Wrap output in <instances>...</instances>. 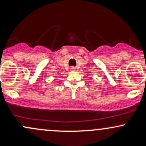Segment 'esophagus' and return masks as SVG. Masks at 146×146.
<instances>
[{"instance_id":"obj_1","label":"esophagus","mask_w":146,"mask_h":146,"mask_svg":"<svg viewBox=\"0 0 146 146\" xmlns=\"http://www.w3.org/2000/svg\"><path fill=\"white\" fill-rule=\"evenodd\" d=\"M70 69H71V71H74V70H75V68L73 67V66H71V67L70 68Z\"/></svg>"}]
</instances>
